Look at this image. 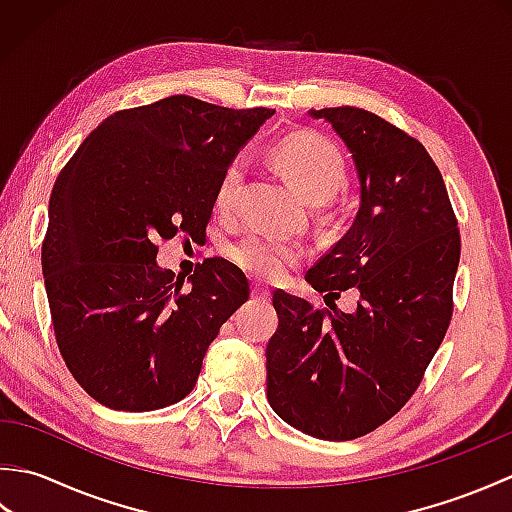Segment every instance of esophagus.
<instances>
[{
    "label": "esophagus",
    "mask_w": 512,
    "mask_h": 512,
    "mask_svg": "<svg viewBox=\"0 0 512 512\" xmlns=\"http://www.w3.org/2000/svg\"><path fill=\"white\" fill-rule=\"evenodd\" d=\"M253 299L255 301H268L270 299V290L262 284H253Z\"/></svg>",
    "instance_id": "34e87169"
}]
</instances>
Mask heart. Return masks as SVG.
<instances>
[{"label": "heart", "mask_w": 512, "mask_h": 512, "mask_svg": "<svg viewBox=\"0 0 512 512\" xmlns=\"http://www.w3.org/2000/svg\"><path fill=\"white\" fill-rule=\"evenodd\" d=\"M275 165L310 204H323L343 189L345 160L341 151L319 136H288L273 151ZM244 180V162H228L215 191V204L228 211L237 200ZM228 257L246 273L259 279H279L288 268L297 266L306 250L270 233L253 231L228 248Z\"/></svg>", "instance_id": "obj_1"}]
</instances>
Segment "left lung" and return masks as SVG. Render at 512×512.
Segmentation results:
<instances>
[{
	"label": "left lung",
	"instance_id": "left-lung-1",
	"mask_svg": "<svg viewBox=\"0 0 512 512\" xmlns=\"http://www.w3.org/2000/svg\"><path fill=\"white\" fill-rule=\"evenodd\" d=\"M350 149L361 206L306 279L352 314L275 290L268 402L312 438L354 440L405 407L447 334L460 231L442 173L416 138L361 107L310 110Z\"/></svg>",
	"mask_w": 512,
	"mask_h": 512
}]
</instances>
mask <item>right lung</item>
Segmentation results:
<instances>
[{"mask_svg":"<svg viewBox=\"0 0 512 512\" xmlns=\"http://www.w3.org/2000/svg\"><path fill=\"white\" fill-rule=\"evenodd\" d=\"M273 114L167 96L107 116L61 169L41 268L59 352L96 402L154 411L191 394L250 286L211 257L182 288L156 264L158 242L206 235L224 169Z\"/></svg>","mask_w":512,"mask_h":512,"instance_id":"1","label":"right lung"}]
</instances>
